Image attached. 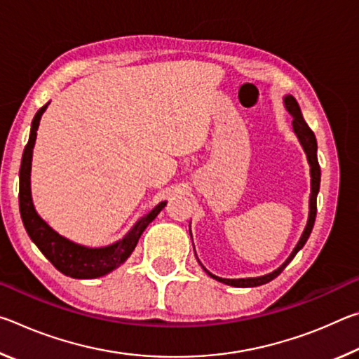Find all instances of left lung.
<instances>
[{"mask_svg": "<svg viewBox=\"0 0 359 359\" xmlns=\"http://www.w3.org/2000/svg\"><path fill=\"white\" fill-rule=\"evenodd\" d=\"M285 106H287L290 114L293 115V128H294V133L297 135V137H299L302 147H304V150H306V154H307L309 163H311L312 193H311V214H309L307 226H306V229H304V233L301 236L299 242H297V245L294 247V250L291 252L288 259L285 261V263L280 267H278L277 271L272 272V274H267V276H263V277H257V278H238V280H231V278L215 277V276H212L210 272L205 271L212 278H215V280H218V282H223V283H226V285H231V287H238V288L259 287V285H264L267 282L274 280V278L278 274H280V272L285 269V267L288 266L290 261L296 257V253L301 250V248L304 247V244H306L307 239H309V236H311V233H312V228H313V223H315V217H317V194H318V190H320V175H321L320 165H318V158H317V139H315L313 131L309 128V125L306 123V121H304L302 115H301V109H299V106H297V101L293 98V96L288 95L287 98H285Z\"/></svg>", "mask_w": 359, "mask_h": 359, "instance_id": "8db88e82", "label": "left lung"}]
</instances>
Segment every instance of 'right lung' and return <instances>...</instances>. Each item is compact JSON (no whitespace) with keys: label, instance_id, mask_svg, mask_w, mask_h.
Instances as JSON below:
<instances>
[{"label":"right lung","instance_id":"obj_1","mask_svg":"<svg viewBox=\"0 0 359 359\" xmlns=\"http://www.w3.org/2000/svg\"><path fill=\"white\" fill-rule=\"evenodd\" d=\"M47 104L42 106L36 112L32 131H29L28 144L25 145L20 165V188H19V205L23 226L36 247L39 248L42 255L57 267L65 276L72 278H96L106 276L114 271L115 267L123 264L126 258L137 245V241L147 228V224L155 220V217L160 214V210L165 208L166 203H160L155 205L154 210H150L147 215L141 218L123 239L117 244L109 245L104 248H87L77 245L74 242L62 238L57 234L42 218L36 214L32 203V190H29V171H32V156L33 147L36 141V131H38L41 115L44 114Z\"/></svg>","mask_w":359,"mask_h":359}]
</instances>
